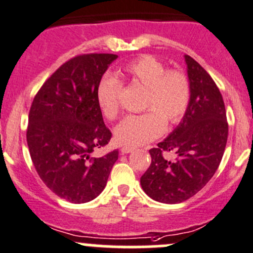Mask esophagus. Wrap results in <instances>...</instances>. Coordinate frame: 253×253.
Returning a JSON list of instances; mask_svg holds the SVG:
<instances>
[{
	"label": "esophagus",
	"mask_w": 253,
	"mask_h": 253,
	"mask_svg": "<svg viewBox=\"0 0 253 253\" xmlns=\"http://www.w3.org/2000/svg\"><path fill=\"white\" fill-rule=\"evenodd\" d=\"M136 149V148L134 147H131V145H122L121 147V153L122 154H128V153H131V152H133V150Z\"/></svg>",
	"instance_id": "esophagus-1"
}]
</instances>
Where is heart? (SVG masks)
Instances as JSON below:
<instances>
[{
  "instance_id": "b5f03b06",
  "label": "heart",
  "mask_w": 253,
  "mask_h": 253,
  "mask_svg": "<svg viewBox=\"0 0 253 253\" xmlns=\"http://www.w3.org/2000/svg\"><path fill=\"white\" fill-rule=\"evenodd\" d=\"M126 81L147 88L143 114L128 115L115 129V136L124 144L141 145L153 141L164 132L165 121L170 125L181 121L191 100L188 78L176 70L167 71L158 58L143 55L129 61L117 72ZM121 83L114 76H105L96 88V100L104 116H119Z\"/></svg>"
}]
</instances>
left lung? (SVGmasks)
Returning <instances> with one entry per match:
<instances>
[{"label":"left lung","instance_id":"1","mask_svg":"<svg viewBox=\"0 0 253 253\" xmlns=\"http://www.w3.org/2000/svg\"><path fill=\"white\" fill-rule=\"evenodd\" d=\"M191 100L177 127L149 150L152 164L141 177L143 191L157 202L175 205L202 190L218 169L228 141L223 96L197 61L185 55ZM172 151L175 160L164 157Z\"/></svg>","mask_w":253,"mask_h":253}]
</instances>
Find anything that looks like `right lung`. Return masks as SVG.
I'll list each match as a JSON object with an SVG mask.
<instances>
[{
  "instance_id": "add662e5",
  "label": "right lung",
  "mask_w": 253,
  "mask_h": 253,
  "mask_svg": "<svg viewBox=\"0 0 253 253\" xmlns=\"http://www.w3.org/2000/svg\"><path fill=\"white\" fill-rule=\"evenodd\" d=\"M117 57L88 53L71 58L42 84L30 108L27 142L33 164L45 185L71 203L98 197L119 158L117 150L91 157L111 138L96 88Z\"/></svg>"
}]
</instances>
